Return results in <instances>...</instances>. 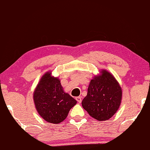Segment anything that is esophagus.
Instances as JSON below:
<instances>
[{"mask_svg": "<svg viewBox=\"0 0 150 150\" xmlns=\"http://www.w3.org/2000/svg\"><path fill=\"white\" fill-rule=\"evenodd\" d=\"M76 101H78V103H81V101H82V99H81V97H76Z\"/></svg>", "mask_w": 150, "mask_h": 150, "instance_id": "esophagus-1", "label": "esophagus"}]
</instances>
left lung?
Segmentation results:
<instances>
[{
  "instance_id": "8db88e82",
  "label": "left lung",
  "mask_w": 150,
  "mask_h": 150,
  "mask_svg": "<svg viewBox=\"0 0 150 150\" xmlns=\"http://www.w3.org/2000/svg\"><path fill=\"white\" fill-rule=\"evenodd\" d=\"M122 97V90L114 76L106 69H101L100 74L90 81L82 106L95 120L105 121L117 111Z\"/></svg>"
}]
</instances>
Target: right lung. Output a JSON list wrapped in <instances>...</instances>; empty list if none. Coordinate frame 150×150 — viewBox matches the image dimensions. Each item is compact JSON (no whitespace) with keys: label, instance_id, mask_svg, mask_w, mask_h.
<instances>
[{"label":"right lung","instance_id":"add662e5","mask_svg":"<svg viewBox=\"0 0 150 150\" xmlns=\"http://www.w3.org/2000/svg\"><path fill=\"white\" fill-rule=\"evenodd\" d=\"M35 106L40 115L49 123L58 124L64 121L77 101L64 91L58 77L46 72L33 92Z\"/></svg>","mask_w":150,"mask_h":150}]
</instances>
